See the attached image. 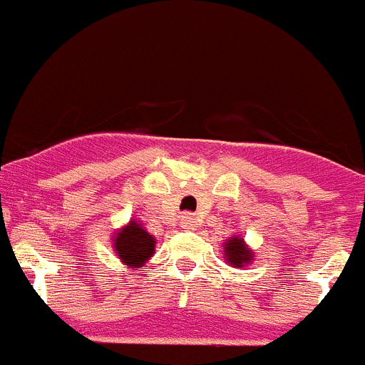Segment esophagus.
I'll list each match as a JSON object with an SVG mask.
<instances>
[{
    "instance_id": "esophagus-1",
    "label": "esophagus",
    "mask_w": 365,
    "mask_h": 365,
    "mask_svg": "<svg viewBox=\"0 0 365 365\" xmlns=\"http://www.w3.org/2000/svg\"><path fill=\"white\" fill-rule=\"evenodd\" d=\"M180 220H182V226L185 230H192L197 226V217L192 215V213H183Z\"/></svg>"
}]
</instances>
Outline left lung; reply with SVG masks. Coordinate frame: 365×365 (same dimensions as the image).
Returning a JSON list of instances; mask_svg holds the SVG:
<instances>
[{"mask_svg":"<svg viewBox=\"0 0 365 365\" xmlns=\"http://www.w3.org/2000/svg\"><path fill=\"white\" fill-rule=\"evenodd\" d=\"M225 258L232 267H245L254 259L252 250L245 245L243 237H230L225 243Z\"/></svg>","mask_w":365,"mask_h":365,"instance_id":"1","label":"left lung"}]
</instances>
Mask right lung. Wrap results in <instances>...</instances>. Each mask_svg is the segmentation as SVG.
Segmentation results:
<instances>
[{
  "mask_svg": "<svg viewBox=\"0 0 365 365\" xmlns=\"http://www.w3.org/2000/svg\"><path fill=\"white\" fill-rule=\"evenodd\" d=\"M113 249L128 267H143L154 254L155 240L137 220H130L113 235Z\"/></svg>",
  "mask_w": 365,
  "mask_h": 365,
  "instance_id": "obj_1",
  "label": "right lung"
}]
</instances>
